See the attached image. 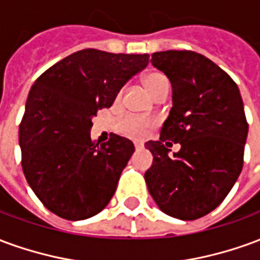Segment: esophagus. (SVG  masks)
Returning <instances> with one entry per match:
<instances>
[{
	"label": "esophagus",
	"mask_w": 260,
	"mask_h": 260,
	"mask_svg": "<svg viewBox=\"0 0 260 260\" xmlns=\"http://www.w3.org/2000/svg\"><path fill=\"white\" fill-rule=\"evenodd\" d=\"M142 147H143V145H142V143H135L136 150H139V149H142Z\"/></svg>",
	"instance_id": "obj_1"
}]
</instances>
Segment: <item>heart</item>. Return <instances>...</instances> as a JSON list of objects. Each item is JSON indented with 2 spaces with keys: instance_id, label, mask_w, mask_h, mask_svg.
<instances>
[{
  "instance_id": "1",
  "label": "heart",
  "mask_w": 260,
  "mask_h": 260,
  "mask_svg": "<svg viewBox=\"0 0 260 260\" xmlns=\"http://www.w3.org/2000/svg\"><path fill=\"white\" fill-rule=\"evenodd\" d=\"M163 85H169L166 76L161 74H150L145 78V86L152 94L157 87ZM152 119L143 118V117H135V115H125L124 118L119 121L118 129L121 134H124L131 138H143L146 135L150 126H152Z\"/></svg>"
}]
</instances>
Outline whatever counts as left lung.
Returning a JSON list of instances; mask_svg holds the SVG:
<instances>
[{"label": "left lung", "instance_id": "obj_1", "mask_svg": "<svg viewBox=\"0 0 260 260\" xmlns=\"http://www.w3.org/2000/svg\"><path fill=\"white\" fill-rule=\"evenodd\" d=\"M150 62L173 87V107L158 141L145 147L153 164L149 193L171 217L195 220L229 195L244 164L248 124L238 86L218 65L193 51H158ZM180 143V152L167 146Z\"/></svg>", "mask_w": 260, "mask_h": 260}]
</instances>
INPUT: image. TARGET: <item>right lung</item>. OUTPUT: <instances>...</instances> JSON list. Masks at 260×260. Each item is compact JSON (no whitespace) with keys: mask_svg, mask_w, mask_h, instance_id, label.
I'll return each mask as SVG.
<instances>
[{"mask_svg":"<svg viewBox=\"0 0 260 260\" xmlns=\"http://www.w3.org/2000/svg\"><path fill=\"white\" fill-rule=\"evenodd\" d=\"M149 54L86 48L48 68L31 86L19 125L22 169L50 212L85 220L111 201L134 143L113 135L91 142V119L111 107L128 80L146 68Z\"/></svg>","mask_w":260,"mask_h":260,"instance_id":"add662e5","label":"right lung"}]
</instances>
